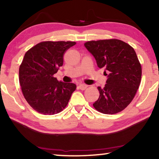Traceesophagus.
Wrapping results in <instances>:
<instances>
[{
  "label": "esophagus",
  "mask_w": 159,
  "mask_h": 159,
  "mask_svg": "<svg viewBox=\"0 0 159 159\" xmlns=\"http://www.w3.org/2000/svg\"><path fill=\"white\" fill-rule=\"evenodd\" d=\"M87 87H88V86L86 84H80L79 86V88L80 90H85Z\"/></svg>",
  "instance_id": "esophagus-1"
}]
</instances>
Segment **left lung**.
<instances>
[{
	"instance_id": "1",
	"label": "left lung",
	"mask_w": 159,
	"mask_h": 159,
	"mask_svg": "<svg viewBox=\"0 0 159 159\" xmlns=\"http://www.w3.org/2000/svg\"><path fill=\"white\" fill-rule=\"evenodd\" d=\"M84 46L98 67L109 73L105 86L98 87L100 96L93 107L104 114L120 112L134 99L141 83L142 69L136 52L118 39L87 41Z\"/></svg>"
}]
</instances>
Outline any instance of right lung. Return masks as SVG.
Returning <instances> with one entry per match:
<instances>
[{"mask_svg": "<svg viewBox=\"0 0 159 159\" xmlns=\"http://www.w3.org/2000/svg\"><path fill=\"white\" fill-rule=\"evenodd\" d=\"M73 41H43L25 53L19 68L23 96L38 113L54 115L68 105L76 89L72 83L58 81L53 75L63 64V56Z\"/></svg>", "mask_w": 159, "mask_h": 159, "instance_id": "1", "label": "right lung"}]
</instances>
